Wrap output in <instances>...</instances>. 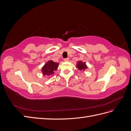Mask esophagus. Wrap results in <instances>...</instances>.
Returning <instances> with one entry per match:
<instances>
[{
	"mask_svg": "<svg viewBox=\"0 0 131 131\" xmlns=\"http://www.w3.org/2000/svg\"><path fill=\"white\" fill-rule=\"evenodd\" d=\"M69 58H64V61H65V62H68V61H69Z\"/></svg>",
	"mask_w": 131,
	"mask_h": 131,
	"instance_id": "34e87169",
	"label": "esophagus"
}]
</instances>
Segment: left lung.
<instances>
[{
	"label": "left lung",
	"instance_id": "1",
	"mask_svg": "<svg viewBox=\"0 0 131 131\" xmlns=\"http://www.w3.org/2000/svg\"><path fill=\"white\" fill-rule=\"evenodd\" d=\"M77 68L79 69V70H85V69L88 68V67H87L85 63V62H82L81 61L79 62L78 64H77Z\"/></svg>",
	"mask_w": 131,
	"mask_h": 131
}]
</instances>
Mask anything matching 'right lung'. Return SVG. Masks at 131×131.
I'll use <instances>...</instances> for the list:
<instances>
[{"mask_svg":"<svg viewBox=\"0 0 131 131\" xmlns=\"http://www.w3.org/2000/svg\"><path fill=\"white\" fill-rule=\"evenodd\" d=\"M58 65V63L54 62L52 61H48L42 68L43 75H47L50 76V75L53 74L54 71L57 70Z\"/></svg>","mask_w":131,"mask_h":131,"instance_id":"add662e5","label":"right lung"}]
</instances>
